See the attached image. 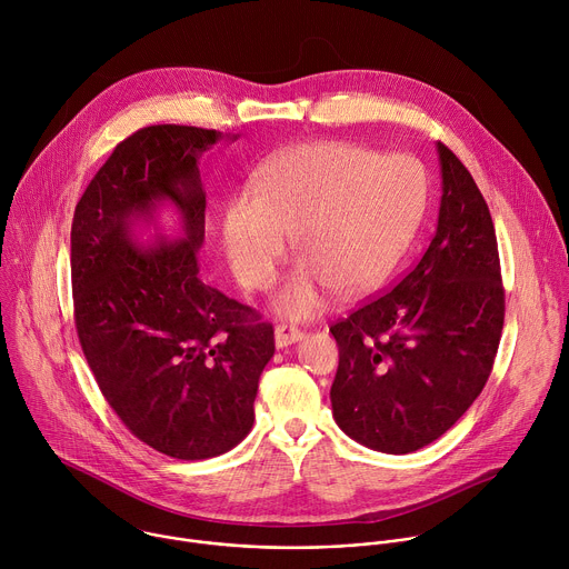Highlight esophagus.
<instances>
[{
  "mask_svg": "<svg viewBox=\"0 0 569 569\" xmlns=\"http://www.w3.org/2000/svg\"><path fill=\"white\" fill-rule=\"evenodd\" d=\"M301 338H303V331L290 327V323H279V327L274 329V345H277L279 349H283V347H288V345H295V342H299Z\"/></svg>",
  "mask_w": 569,
  "mask_h": 569,
  "instance_id": "obj_1",
  "label": "esophagus"
}]
</instances>
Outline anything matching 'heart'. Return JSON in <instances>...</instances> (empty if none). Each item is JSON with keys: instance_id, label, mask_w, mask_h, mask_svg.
I'll return each instance as SVG.
<instances>
[{"instance_id": "1", "label": "heart", "mask_w": 569, "mask_h": 569, "mask_svg": "<svg viewBox=\"0 0 569 569\" xmlns=\"http://www.w3.org/2000/svg\"><path fill=\"white\" fill-rule=\"evenodd\" d=\"M428 184L410 154L347 143L297 146L257 173L222 220V248L236 281L266 288L292 236L301 266L279 286L274 306L286 317L317 312L327 292L360 297L382 283L412 242Z\"/></svg>"}]
</instances>
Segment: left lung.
Listing matches in <instances>:
<instances>
[{"mask_svg":"<svg viewBox=\"0 0 569 569\" xmlns=\"http://www.w3.org/2000/svg\"><path fill=\"white\" fill-rule=\"evenodd\" d=\"M441 161L439 224L389 292L336 321V423L358 443L415 452L448 432L491 376L505 327L493 218L457 154Z\"/></svg>","mask_w":569,"mask_h":569,"instance_id":"1","label":"left lung"}]
</instances>
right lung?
I'll use <instances>...</instances> for the list:
<instances>
[{
    "label": "right lung",
    "instance_id": "right-lung-1",
    "mask_svg": "<svg viewBox=\"0 0 569 569\" xmlns=\"http://www.w3.org/2000/svg\"><path fill=\"white\" fill-rule=\"evenodd\" d=\"M218 139V130L176 123L137 130L117 143L71 222L76 333L97 385L139 441L184 461L248 437L274 356L272 323L200 279L198 157ZM164 199L181 211L183 233L141 249L131 224Z\"/></svg>",
    "mask_w": 569,
    "mask_h": 569
}]
</instances>
